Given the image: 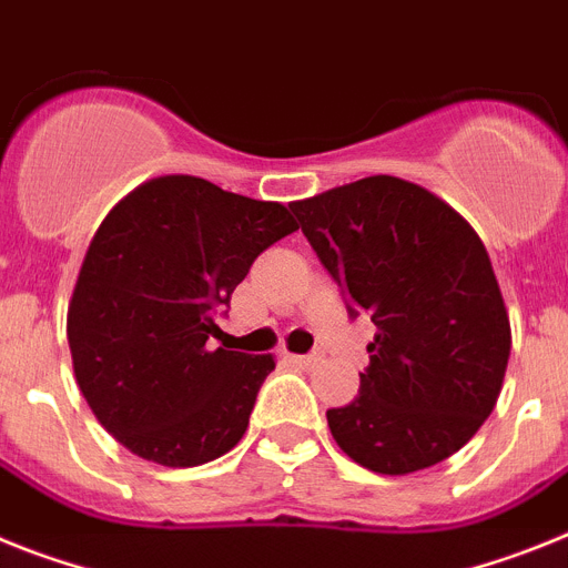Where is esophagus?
I'll list each match as a JSON object with an SVG mask.
<instances>
[{"label":"esophagus","mask_w":568,"mask_h":568,"mask_svg":"<svg viewBox=\"0 0 568 568\" xmlns=\"http://www.w3.org/2000/svg\"><path fill=\"white\" fill-rule=\"evenodd\" d=\"M295 362V365H302V367H313L318 362L316 353H304V356H290Z\"/></svg>","instance_id":"1"}]
</instances>
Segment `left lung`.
<instances>
[{
  "label": "left lung",
  "instance_id": "obj_1",
  "mask_svg": "<svg viewBox=\"0 0 568 568\" xmlns=\"http://www.w3.org/2000/svg\"><path fill=\"white\" fill-rule=\"evenodd\" d=\"M376 336L358 396L327 410L338 448L376 474H410L463 448L497 405L511 327L491 258L428 189L373 174L290 203Z\"/></svg>",
  "mask_w": 568,
  "mask_h": 568
}]
</instances>
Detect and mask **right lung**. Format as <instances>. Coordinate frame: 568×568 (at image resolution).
<instances>
[{
    "mask_svg": "<svg viewBox=\"0 0 568 568\" xmlns=\"http://www.w3.org/2000/svg\"><path fill=\"white\" fill-rule=\"evenodd\" d=\"M287 206L192 174L138 186L105 215L68 307L89 408L120 445L169 468L232 450L273 356L212 347L252 261L295 232Z\"/></svg>",
    "mask_w": 568,
    "mask_h": 568,
    "instance_id": "1",
    "label": "right lung"
}]
</instances>
